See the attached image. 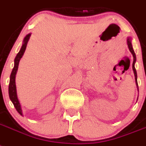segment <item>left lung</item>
Returning <instances> with one entry per match:
<instances>
[{
    "instance_id": "1",
    "label": "left lung",
    "mask_w": 146,
    "mask_h": 146,
    "mask_svg": "<svg viewBox=\"0 0 146 146\" xmlns=\"http://www.w3.org/2000/svg\"><path fill=\"white\" fill-rule=\"evenodd\" d=\"M127 47H128V49H129V50H130V52H131V54H132V55H133V64H132V68H133L134 77H135V83H136V86H137V91L139 92L138 84H137V71H136V68H135V62H136V60H137V57H136L135 52H134V50H133V46H132L131 37H127ZM137 99H138V98H137Z\"/></svg>"
}]
</instances>
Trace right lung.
<instances>
[{
	"mask_svg": "<svg viewBox=\"0 0 146 146\" xmlns=\"http://www.w3.org/2000/svg\"><path fill=\"white\" fill-rule=\"evenodd\" d=\"M31 36V33H28V34L25 37L24 40H23L22 45L21 48L19 50V52L17 54L16 56H15V60H14V67L13 68V71L11 72L10 78H9V99L11 100V102H13V105L16 109L19 114L21 115H23V110L21 108V105L19 102V98H18V95H17V90H16V85H15V76H16L17 71H18V68H19V64L20 62V60L23 56L25 51L27 48V44L28 42L30 37Z\"/></svg>",
	"mask_w": 146,
	"mask_h": 146,
	"instance_id": "1",
	"label": "right lung"
}]
</instances>
